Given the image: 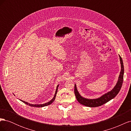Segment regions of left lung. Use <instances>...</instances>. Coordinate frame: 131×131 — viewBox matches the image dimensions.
I'll list each match as a JSON object with an SVG mask.
<instances>
[{"label":"left lung","instance_id":"1","mask_svg":"<svg viewBox=\"0 0 131 131\" xmlns=\"http://www.w3.org/2000/svg\"><path fill=\"white\" fill-rule=\"evenodd\" d=\"M120 61L121 64V71L118 78L116 84L114 87V88L109 92L103 94L100 97L95 99H88L82 97L78 91L77 85L75 84L74 86V92L75 97L77 101L82 105L89 107H97L102 105L112 100V99L115 97L116 95L119 92L122 85L123 80H124V67L122 58L119 55Z\"/></svg>","mask_w":131,"mask_h":131}]
</instances>
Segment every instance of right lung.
I'll use <instances>...</instances> for the list:
<instances>
[{"label": "right lung", "mask_w": 131, "mask_h": 131, "mask_svg": "<svg viewBox=\"0 0 131 131\" xmlns=\"http://www.w3.org/2000/svg\"><path fill=\"white\" fill-rule=\"evenodd\" d=\"M58 86H59V85H58L57 86L56 90V91H55V93H54V95L53 98L51 101H50L49 102H47V103H44V104H30V103H28L27 102L23 101L22 100H20L21 101H22V102L24 103H25L26 104H27V105H28L29 106H33V107H43V106H47V105H50V104H51V103H53V101L55 100V98H56V94H57V91H58Z\"/></svg>", "instance_id": "right-lung-1"}]
</instances>
